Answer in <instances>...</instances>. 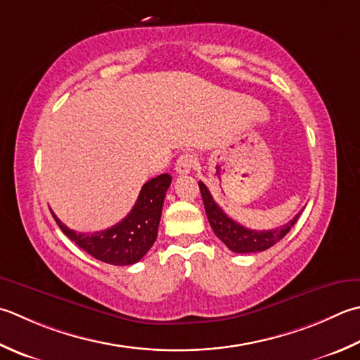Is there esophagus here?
<instances>
[{
	"label": "esophagus",
	"instance_id": "esophagus-1",
	"mask_svg": "<svg viewBox=\"0 0 360 360\" xmlns=\"http://www.w3.org/2000/svg\"><path fill=\"white\" fill-rule=\"evenodd\" d=\"M195 164H196V159H195L193 154L184 153V154H181L178 160H176L174 170H176V173H179V174H187V173L192 172V168L195 167Z\"/></svg>",
	"mask_w": 360,
	"mask_h": 360
}]
</instances>
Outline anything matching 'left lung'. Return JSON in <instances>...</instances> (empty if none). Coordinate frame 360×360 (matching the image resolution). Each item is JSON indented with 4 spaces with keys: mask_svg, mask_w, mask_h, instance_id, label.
Wrapping results in <instances>:
<instances>
[{
    "mask_svg": "<svg viewBox=\"0 0 360 360\" xmlns=\"http://www.w3.org/2000/svg\"><path fill=\"white\" fill-rule=\"evenodd\" d=\"M198 186L201 190L207 220L210 223V226H212L215 236L220 238V240L226 245L231 251L240 252V255H245V252H259V251H265L271 248V246L276 245L281 238H284L287 232L292 229L295 223H297L301 214V212L297 214L293 217V220H290L287 224H284V226L276 228V229H270V231L248 229L242 226V224H238L237 221H234L232 218H229L223 212V209L214 201L209 188L204 186L201 181L198 182Z\"/></svg>",
    "mask_w": 360,
    "mask_h": 360,
    "instance_id": "obj_1",
    "label": "left lung"
}]
</instances>
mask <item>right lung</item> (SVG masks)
Here are the masks:
<instances>
[{
	"label": "right lung",
	"mask_w": 360,
	"mask_h": 360,
	"mask_svg": "<svg viewBox=\"0 0 360 360\" xmlns=\"http://www.w3.org/2000/svg\"><path fill=\"white\" fill-rule=\"evenodd\" d=\"M170 184L172 176L168 173L145 182L131 212L112 228L94 234L68 229L54 214L53 217L63 234L90 256L110 265H132L156 242L162 206Z\"/></svg>",
	"instance_id": "right-lung-1"
}]
</instances>
